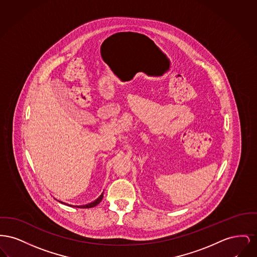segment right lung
<instances>
[{
    "label": "right lung",
    "instance_id": "add662e5",
    "mask_svg": "<svg viewBox=\"0 0 257 257\" xmlns=\"http://www.w3.org/2000/svg\"><path fill=\"white\" fill-rule=\"evenodd\" d=\"M102 198H103V192L95 199L94 201H92V202L87 203V204H83V205H70V204H68V203L63 202V201H59V202L63 203V204H66V205H68V206H70V207H75V208H82V209H87V208H93V207H95L96 206L98 203L100 202L101 200H102ZM57 200V199H56Z\"/></svg>",
    "mask_w": 257,
    "mask_h": 257
}]
</instances>
